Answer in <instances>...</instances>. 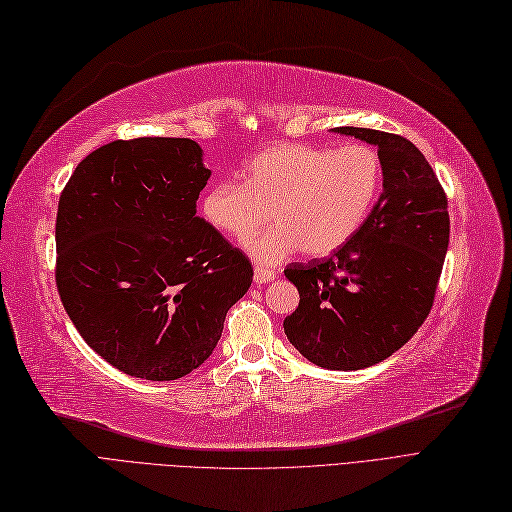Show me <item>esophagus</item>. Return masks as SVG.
<instances>
[{"instance_id":"1","label":"esophagus","mask_w":512,"mask_h":512,"mask_svg":"<svg viewBox=\"0 0 512 512\" xmlns=\"http://www.w3.org/2000/svg\"><path fill=\"white\" fill-rule=\"evenodd\" d=\"M274 276H276V272H274V270L255 266V283H257V285H266V283H270V280H274Z\"/></svg>"}]
</instances>
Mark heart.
<instances>
[{
  "label": "heart",
  "instance_id": "heart-1",
  "mask_svg": "<svg viewBox=\"0 0 512 512\" xmlns=\"http://www.w3.org/2000/svg\"><path fill=\"white\" fill-rule=\"evenodd\" d=\"M381 187L383 159L370 144L334 151L280 142L244 163L242 183H212L202 214L217 232L246 240L255 261L274 266L300 249L312 257L340 249L368 221ZM270 213L277 225L252 239Z\"/></svg>",
  "mask_w": 512,
  "mask_h": 512
}]
</instances>
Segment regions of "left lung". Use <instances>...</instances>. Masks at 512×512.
<instances>
[{"instance_id": "1", "label": "left lung", "mask_w": 512, "mask_h": 512, "mask_svg": "<svg viewBox=\"0 0 512 512\" xmlns=\"http://www.w3.org/2000/svg\"><path fill=\"white\" fill-rule=\"evenodd\" d=\"M334 131L378 148L383 193L336 253L285 268L300 304L283 325L312 364L361 370L398 351L430 315L449 246V204L410 140L366 127Z\"/></svg>"}]
</instances>
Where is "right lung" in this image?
<instances>
[{
	"label": "right lung",
	"instance_id": "1",
	"mask_svg": "<svg viewBox=\"0 0 512 512\" xmlns=\"http://www.w3.org/2000/svg\"><path fill=\"white\" fill-rule=\"evenodd\" d=\"M208 178L193 140L134 138L87 155L61 191V304L129 376L176 381L200 368L253 283L246 255L195 214Z\"/></svg>",
	"mask_w": 512,
	"mask_h": 512
}]
</instances>
